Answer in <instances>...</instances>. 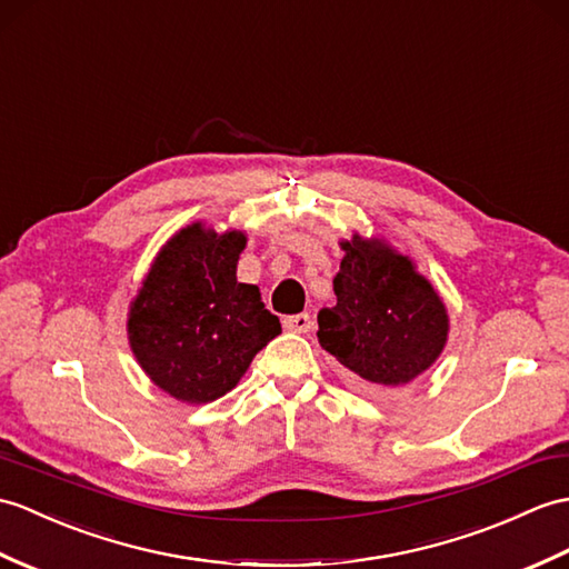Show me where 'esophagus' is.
Masks as SVG:
<instances>
[{"instance_id": "esophagus-1", "label": "esophagus", "mask_w": 569, "mask_h": 569, "mask_svg": "<svg viewBox=\"0 0 569 569\" xmlns=\"http://www.w3.org/2000/svg\"><path fill=\"white\" fill-rule=\"evenodd\" d=\"M283 327L288 329V332L306 335V332H310L312 320H310V315H308V312H300V315H288V317H283Z\"/></svg>"}]
</instances>
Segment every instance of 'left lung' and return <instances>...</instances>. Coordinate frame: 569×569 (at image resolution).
Segmentation results:
<instances>
[{
	"mask_svg": "<svg viewBox=\"0 0 569 569\" xmlns=\"http://www.w3.org/2000/svg\"><path fill=\"white\" fill-rule=\"evenodd\" d=\"M337 306L317 315L320 347L368 388L407 386L439 359L448 315L433 286L409 257L380 240L353 234L341 242Z\"/></svg>",
	"mask_w": 569,
	"mask_h": 569,
	"instance_id": "obj_1",
	"label": "left lung"
}]
</instances>
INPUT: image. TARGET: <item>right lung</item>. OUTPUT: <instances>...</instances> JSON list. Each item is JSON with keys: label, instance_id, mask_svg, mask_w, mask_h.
Wrapping results in <instances>:
<instances>
[{"label": "right lung", "instance_id": "1", "mask_svg": "<svg viewBox=\"0 0 569 569\" xmlns=\"http://www.w3.org/2000/svg\"><path fill=\"white\" fill-rule=\"evenodd\" d=\"M244 244V232L189 224L160 249L130 306V349L154 386L181 402L222 398L281 335L259 288L237 281Z\"/></svg>", "mask_w": 569, "mask_h": 569}]
</instances>
